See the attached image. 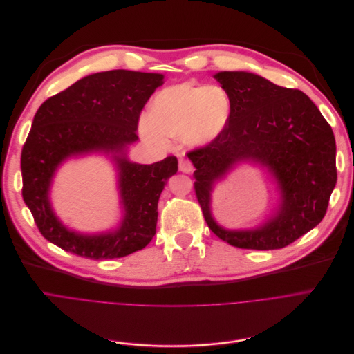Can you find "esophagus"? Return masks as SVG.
Returning <instances> with one entry per match:
<instances>
[{"mask_svg": "<svg viewBox=\"0 0 354 354\" xmlns=\"http://www.w3.org/2000/svg\"><path fill=\"white\" fill-rule=\"evenodd\" d=\"M178 167H180V170H181L183 173H189V171H192V165H191V162L187 160V159H180Z\"/></svg>", "mask_w": 354, "mask_h": 354, "instance_id": "1", "label": "esophagus"}]
</instances>
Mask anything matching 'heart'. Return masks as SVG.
<instances>
[{"label":"heart","instance_id":"heart-1","mask_svg":"<svg viewBox=\"0 0 354 354\" xmlns=\"http://www.w3.org/2000/svg\"><path fill=\"white\" fill-rule=\"evenodd\" d=\"M232 115V99L219 85L192 81L171 85L158 93L152 118L142 121V131L156 139L183 136L189 147L199 148L218 139Z\"/></svg>","mask_w":354,"mask_h":354}]
</instances>
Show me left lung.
<instances>
[{
  "label": "left lung",
  "mask_w": 354,
  "mask_h": 354,
  "mask_svg": "<svg viewBox=\"0 0 354 354\" xmlns=\"http://www.w3.org/2000/svg\"><path fill=\"white\" fill-rule=\"evenodd\" d=\"M232 99L222 135L187 153L195 195L207 227L237 248L277 250L314 229L325 216L335 188L336 144L330 125L299 89L281 88L244 71L215 75ZM251 160L275 177L282 203L278 214L252 231H226L209 214V192L236 162Z\"/></svg>",
  "instance_id": "obj_1"
}]
</instances>
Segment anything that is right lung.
Masks as SVG:
<instances>
[{"label":"right lung","mask_w":354,"mask_h":354,"mask_svg":"<svg viewBox=\"0 0 354 354\" xmlns=\"http://www.w3.org/2000/svg\"><path fill=\"white\" fill-rule=\"evenodd\" d=\"M162 74L127 69L88 75L48 97L37 110L22 148V196L46 240L89 259L127 257L145 248L156 233L158 202L167 180L177 173L176 156L153 165L127 159L125 149L138 139L142 109ZM113 153L118 163L124 219L115 232L96 236L68 231L53 215L48 199L50 178L69 156Z\"/></svg>","instance_id":"right-lung-1"}]
</instances>
